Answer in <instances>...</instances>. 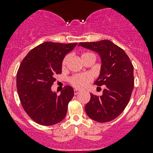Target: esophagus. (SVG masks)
Returning a JSON list of instances; mask_svg holds the SVG:
<instances>
[{"label":"esophagus","mask_w":153,"mask_h":153,"mask_svg":"<svg viewBox=\"0 0 153 153\" xmlns=\"http://www.w3.org/2000/svg\"><path fill=\"white\" fill-rule=\"evenodd\" d=\"M80 92V90H78V89H74V93H75V95H77V94H78Z\"/></svg>","instance_id":"esophagus-1"}]
</instances>
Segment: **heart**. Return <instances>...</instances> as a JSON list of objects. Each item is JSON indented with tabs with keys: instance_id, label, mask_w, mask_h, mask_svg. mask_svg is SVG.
Instances as JSON below:
<instances>
[{
	"instance_id": "1",
	"label": "heart",
	"mask_w": 153,
	"mask_h": 153,
	"mask_svg": "<svg viewBox=\"0 0 153 153\" xmlns=\"http://www.w3.org/2000/svg\"><path fill=\"white\" fill-rule=\"evenodd\" d=\"M86 54H90V53H85ZM68 58L69 56H66L64 58V61L62 62L63 67H64L67 64ZM92 81V76L89 74H80V75H75L72 76L70 79V83L72 86H75V88L78 89H83V88L86 87V86L89 84V83Z\"/></svg>"
}]
</instances>
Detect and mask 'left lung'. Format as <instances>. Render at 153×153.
I'll use <instances>...</instances> for the list:
<instances>
[{"label":"left lung","mask_w":153,"mask_h":153,"mask_svg":"<svg viewBox=\"0 0 153 153\" xmlns=\"http://www.w3.org/2000/svg\"><path fill=\"white\" fill-rule=\"evenodd\" d=\"M79 46L101 57V72L94 84L104 86L103 95L90 94L85 111L91 119L106 123L116 118L126 108L134 87L133 66L126 52L109 40L81 42Z\"/></svg>","instance_id":"8db88e82"}]
</instances>
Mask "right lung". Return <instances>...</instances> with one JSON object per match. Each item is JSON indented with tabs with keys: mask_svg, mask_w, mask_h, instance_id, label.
<instances>
[{
	"mask_svg": "<svg viewBox=\"0 0 153 153\" xmlns=\"http://www.w3.org/2000/svg\"><path fill=\"white\" fill-rule=\"evenodd\" d=\"M74 44L44 42L29 51L17 73V89L23 108L38 124L51 126L67 115L73 88L66 86L58 95L51 86L61 73L64 57L77 46Z\"/></svg>",
	"mask_w": 153,
	"mask_h": 153,
	"instance_id": "1",
	"label": "right lung"
}]
</instances>
